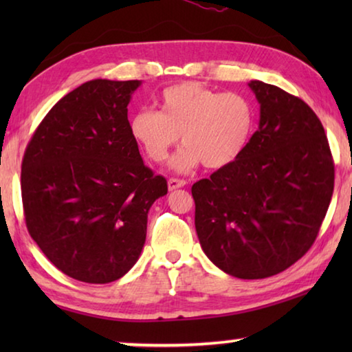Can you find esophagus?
Wrapping results in <instances>:
<instances>
[{
    "mask_svg": "<svg viewBox=\"0 0 352 352\" xmlns=\"http://www.w3.org/2000/svg\"><path fill=\"white\" fill-rule=\"evenodd\" d=\"M168 186H169V190L183 188V186H186V180H182V178H169Z\"/></svg>",
    "mask_w": 352,
    "mask_h": 352,
    "instance_id": "obj_1",
    "label": "esophagus"
}]
</instances>
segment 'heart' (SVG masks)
Masks as SVG:
<instances>
[{
  "label": "heart",
  "instance_id": "1",
  "mask_svg": "<svg viewBox=\"0 0 352 352\" xmlns=\"http://www.w3.org/2000/svg\"><path fill=\"white\" fill-rule=\"evenodd\" d=\"M158 102L160 111L135 113L130 133L153 163L163 162L182 135L184 146L170 160L177 172L200 163L206 169L226 168L239 158L252 135L254 110L241 93L182 82L166 88Z\"/></svg>",
  "mask_w": 352,
  "mask_h": 352
}]
</instances>
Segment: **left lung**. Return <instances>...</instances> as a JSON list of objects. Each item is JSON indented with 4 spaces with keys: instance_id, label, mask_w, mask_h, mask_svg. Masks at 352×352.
I'll use <instances>...</instances> for the list:
<instances>
[{
    "instance_id": "left-lung-1",
    "label": "left lung",
    "mask_w": 352,
    "mask_h": 352,
    "mask_svg": "<svg viewBox=\"0 0 352 352\" xmlns=\"http://www.w3.org/2000/svg\"><path fill=\"white\" fill-rule=\"evenodd\" d=\"M259 129L239 158L192 184L195 231L205 254L241 279L269 278L302 258L318 236L333 190L324 129L305 100L248 83Z\"/></svg>"
}]
</instances>
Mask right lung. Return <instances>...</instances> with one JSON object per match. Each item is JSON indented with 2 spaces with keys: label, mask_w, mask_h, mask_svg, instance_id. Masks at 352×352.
Masks as SVG:
<instances>
[{
  "label": "right lung",
  "mask_w": 352,
  "mask_h": 352,
  "mask_svg": "<svg viewBox=\"0 0 352 352\" xmlns=\"http://www.w3.org/2000/svg\"><path fill=\"white\" fill-rule=\"evenodd\" d=\"M140 80L94 79L63 96L28 142L21 200L29 234L58 270L107 284L132 269L147 212L168 194L142 162L127 105Z\"/></svg>",
  "instance_id": "obj_1"
}]
</instances>
